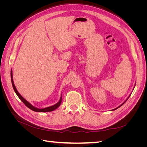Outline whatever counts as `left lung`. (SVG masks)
I'll use <instances>...</instances> for the list:
<instances>
[{
    "label": "left lung",
    "instance_id": "left-lung-1",
    "mask_svg": "<svg viewBox=\"0 0 147 147\" xmlns=\"http://www.w3.org/2000/svg\"><path fill=\"white\" fill-rule=\"evenodd\" d=\"M135 86H136V84H135ZM134 87H135V86H134ZM131 94H130V95H129V96H128V97H127V99H126V100H125V101H124V102H123V104H121V105H119V106H118V107H117V108H115V109H113V110H116V109H118V108H119V107H121V106H122V105H123V104H124V103H125V102H126V101H127V99H129V97H130V96H131Z\"/></svg>",
    "mask_w": 147,
    "mask_h": 147
}]
</instances>
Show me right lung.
I'll list each match as a JSON object with an SVG mask.
<instances>
[{
  "label": "right lung",
  "mask_w": 147,
  "mask_h": 147,
  "mask_svg": "<svg viewBox=\"0 0 147 147\" xmlns=\"http://www.w3.org/2000/svg\"><path fill=\"white\" fill-rule=\"evenodd\" d=\"M11 83H12V86H13V90H14L15 93L16 94V95L18 96V97H19L20 99L23 102V103L28 107L29 109H30V110H32L33 111H34V112H52V111H54L55 110H56L57 108H58L59 105H61V102H62V94H61V97L60 99L59 100V101L57 102V103L55 105H51V106H50V107H45V108H43V109H38V108H37L33 106L32 104H31L30 103H29V102L26 100L24 97L22 96L20 93L18 92V91L17 89L15 87V85L14 84V82H13V74H12V69H11Z\"/></svg>",
  "instance_id": "right-lung-1"
}]
</instances>
